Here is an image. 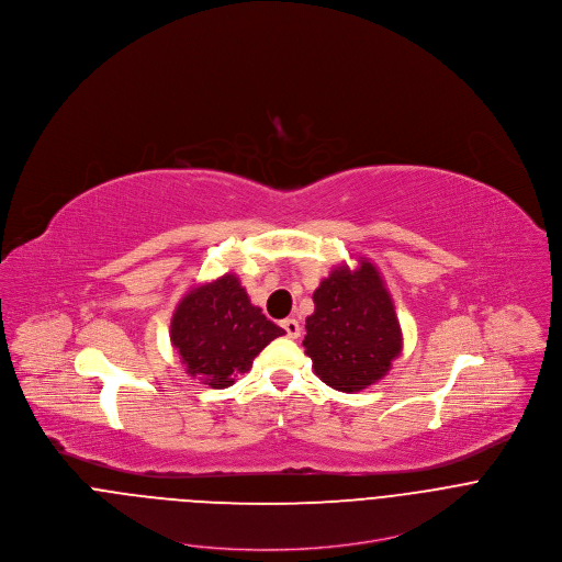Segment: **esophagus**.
<instances>
[{
    "mask_svg": "<svg viewBox=\"0 0 562 562\" xmlns=\"http://www.w3.org/2000/svg\"><path fill=\"white\" fill-rule=\"evenodd\" d=\"M281 326H283V330L288 333L290 339H296L301 335V324H299V321H294V318H285V321L281 322Z\"/></svg>",
    "mask_w": 562,
    "mask_h": 562,
    "instance_id": "obj_1",
    "label": "esophagus"
}]
</instances>
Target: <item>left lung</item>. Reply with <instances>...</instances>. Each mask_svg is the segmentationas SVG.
Here are the masks:
<instances>
[{
    "label": "left lung",
    "mask_w": 562,
    "mask_h": 562,
    "mask_svg": "<svg viewBox=\"0 0 562 562\" xmlns=\"http://www.w3.org/2000/svg\"><path fill=\"white\" fill-rule=\"evenodd\" d=\"M314 305L303 346L322 383L352 394L381 381L401 355L402 330L376 266L361 257L357 270L333 268Z\"/></svg>",
    "instance_id": "8db88e82"
}]
</instances>
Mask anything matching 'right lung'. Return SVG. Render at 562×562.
I'll list each match as a JSON object with an SVG mask.
<instances>
[{"label": "right lung", "instance_id": "right-lung-1", "mask_svg": "<svg viewBox=\"0 0 562 562\" xmlns=\"http://www.w3.org/2000/svg\"><path fill=\"white\" fill-rule=\"evenodd\" d=\"M285 330L255 307L236 274L192 288L170 321V341L192 379L225 390Z\"/></svg>", "mask_w": 562, "mask_h": 562}]
</instances>
